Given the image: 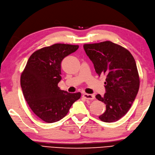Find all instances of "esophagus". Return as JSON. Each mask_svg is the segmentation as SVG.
Listing matches in <instances>:
<instances>
[{"label":"esophagus","instance_id":"1","mask_svg":"<svg viewBox=\"0 0 155 155\" xmlns=\"http://www.w3.org/2000/svg\"><path fill=\"white\" fill-rule=\"evenodd\" d=\"M83 97H84L86 100H92L95 99V96L92 94H83Z\"/></svg>","mask_w":155,"mask_h":155}]
</instances>
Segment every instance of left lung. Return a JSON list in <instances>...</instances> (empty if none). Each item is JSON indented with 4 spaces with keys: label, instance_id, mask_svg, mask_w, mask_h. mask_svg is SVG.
<instances>
[{
    "label": "left lung",
    "instance_id": "left-lung-1",
    "mask_svg": "<svg viewBox=\"0 0 155 155\" xmlns=\"http://www.w3.org/2000/svg\"><path fill=\"white\" fill-rule=\"evenodd\" d=\"M83 47L96 73L106 76V92L104 96H96L106 105L105 113L99 118L105 122H116L128 111L140 88L136 61L128 50L110 41Z\"/></svg>",
    "mask_w": 155,
    "mask_h": 155
}]
</instances>
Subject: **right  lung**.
Returning <instances> with one entry per match:
<instances>
[{"label": "right lung", "mask_w": 155, "mask_h": 155, "mask_svg": "<svg viewBox=\"0 0 155 155\" xmlns=\"http://www.w3.org/2000/svg\"><path fill=\"white\" fill-rule=\"evenodd\" d=\"M78 45L55 44L37 50L31 55L21 75V87L33 112L47 123L60 120L68 113L73 103L81 96L61 90V63L74 52Z\"/></svg>", "instance_id": "add662e5"}]
</instances>
